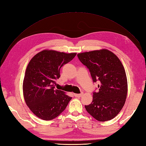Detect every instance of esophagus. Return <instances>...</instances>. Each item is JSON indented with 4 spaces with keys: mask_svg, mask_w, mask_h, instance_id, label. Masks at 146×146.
Returning <instances> with one entry per match:
<instances>
[{
    "mask_svg": "<svg viewBox=\"0 0 146 146\" xmlns=\"http://www.w3.org/2000/svg\"><path fill=\"white\" fill-rule=\"evenodd\" d=\"M82 93H80V94H74V96L77 97V98H79L80 96H82Z\"/></svg>",
    "mask_w": 146,
    "mask_h": 146,
    "instance_id": "34e87169",
    "label": "esophagus"
}]
</instances>
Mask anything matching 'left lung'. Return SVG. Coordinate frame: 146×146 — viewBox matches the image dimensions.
I'll return each instance as SVG.
<instances>
[{
	"label": "left lung",
	"mask_w": 146,
	"mask_h": 146,
	"mask_svg": "<svg viewBox=\"0 0 146 146\" xmlns=\"http://www.w3.org/2000/svg\"><path fill=\"white\" fill-rule=\"evenodd\" d=\"M77 56L89 69L93 82H99V91L93 92L92 103L85 106L86 111L100 121L113 119L123 107L127 95V78L123 64L107 49L80 53Z\"/></svg>",
	"instance_id": "left-lung-1"
}]
</instances>
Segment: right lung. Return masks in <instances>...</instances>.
Listing matches in <instances>:
<instances>
[{"instance_id":"add662e5","label":"right lung","mask_w":146,"mask_h":146,"mask_svg":"<svg viewBox=\"0 0 146 146\" xmlns=\"http://www.w3.org/2000/svg\"><path fill=\"white\" fill-rule=\"evenodd\" d=\"M76 53H66L44 50L31 59L26 70L23 84V96L34 115L51 120L63 112L72 98L55 90L61 67L71 61Z\"/></svg>"}]
</instances>
